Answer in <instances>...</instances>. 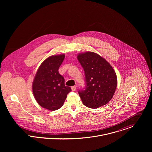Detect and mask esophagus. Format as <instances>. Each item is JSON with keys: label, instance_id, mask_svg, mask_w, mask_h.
I'll return each instance as SVG.
<instances>
[{"label": "esophagus", "instance_id": "34e87169", "mask_svg": "<svg viewBox=\"0 0 152 152\" xmlns=\"http://www.w3.org/2000/svg\"><path fill=\"white\" fill-rule=\"evenodd\" d=\"M71 89L72 91H75L76 90V87L75 86H73V87H71Z\"/></svg>", "mask_w": 152, "mask_h": 152}]
</instances>
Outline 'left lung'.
<instances>
[{"mask_svg":"<svg viewBox=\"0 0 152 152\" xmlns=\"http://www.w3.org/2000/svg\"><path fill=\"white\" fill-rule=\"evenodd\" d=\"M77 58L83 66L86 86L78 91L83 104L98 108L108 104L117 86V77L113 68L103 57L94 52L79 54Z\"/></svg>","mask_w":152,"mask_h":152,"instance_id":"left-lung-1","label":"left lung"}]
</instances>
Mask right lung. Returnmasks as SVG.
<instances>
[{
    "label": "right lung",
    "mask_w": 152,
    "mask_h": 152,
    "mask_svg": "<svg viewBox=\"0 0 152 152\" xmlns=\"http://www.w3.org/2000/svg\"><path fill=\"white\" fill-rule=\"evenodd\" d=\"M65 57L64 54L52 56L40 65L34 78L32 89L37 103L44 108L56 110L62 107L67 94L71 91L65 86L64 78L58 68Z\"/></svg>",
    "instance_id": "right-lung-1"
}]
</instances>
